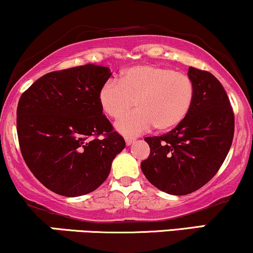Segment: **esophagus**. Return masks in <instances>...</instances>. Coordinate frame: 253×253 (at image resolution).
<instances>
[{
	"label": "esophagus",
	"mask_w": 253,
	"mask_h": 253,
	"mask_svg": "<svg viewBox=\"0 0 253 253\" xmlns=\"http://www.w3.org/2000/svg\"><path fill=\"white\" fill-rule=\"evenodd\" d=\"M133 142H135V138H130V137L126 138V145H131Z\"/></svg>",
	"instance_id": "obj_1"
}]
</instances>
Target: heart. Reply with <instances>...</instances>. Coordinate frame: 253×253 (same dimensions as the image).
<instances>
[{
  "mask_svg": "<svg viewBox=\"0 0 253 253\" xmlns=\"http://www.w3.org/2000/svg\"><path fill=\"white\" fill-rule=\"evenodd\" d=\"M100 106L118 118L133 105L138 108L116 122L126 136H137L153 126L170 129L188 114L194 99V83L185 72L157 65H137L122 73L120 82L109 79L100 87Z\"/></svg>",
  "mask_w": 253,
  "mask_h": 253,
  "instance_id": "b5f03b06",
  "label": "heart"
}]
</instances>
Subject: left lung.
<instances>
[{
	"mask_svg": "<svg viewBox=\"0 0 253 253\" xmlns=\"http://www.w3.org/2000/svg\"><path fill=\"white\" fill-rule=\"evenodd\" d=\"M194 99L171 131L145 137L149 157L141 163L148 181L171 195H186L206 185L226 159L233 141L234 115L226 91L212 73L188 68Z\"/></svg>",
	"mask_w": 253,
	"mask_h": 253,
	"instance_id": "left-lung-1",
	"label": "left lung"
}]
</instances>
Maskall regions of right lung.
I'll return each mask as SVG.
<instances>
[{"label": "right lung", "instance_id": "1", "mask_svg": "<svg viewBox=\"0 0 253 253\" xmlns=\"http://www.w3.org/2000/svg\"><path fill=\"white\" fill-rule=\"evenodd\" d=\"M110 76L109 67L93 64L54 71L20 97L16 129L21 154L33 175L56 194L80 197L93 192L126 147L98 98Z\"/></svg>", "mask_w": 253, "mask_h": 253}]
</instances>
